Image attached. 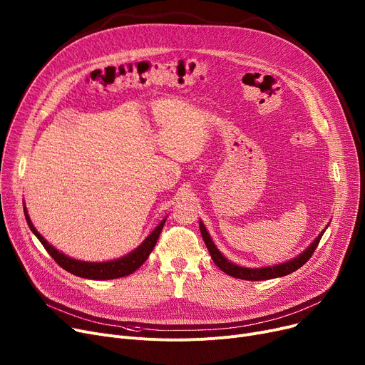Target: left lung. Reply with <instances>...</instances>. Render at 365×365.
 Instances as JSON below:
<instances>
[{
    "label": "left lung",
    "mask_w": 365,
    "mask_h": 365,
    "mask_svg": "<svg viewBox=\"0 0 365 365\" xmlns=\"http://www.w3.org/2000/svg\"><path fill=\"white\" fill-rule=\"evenodd\" d=\"M329 227V225L322 229V232L309 244V247L303 250L299 256H296L292 260H287L284 263H278L274 266H263V267H244V266H238L235 263H232L231 260H227L220 252L219 248L216 247V244L213 242L212 237H210L208 231L205 229L202 220H200V231L202 235V240L208 248V253L212 256L213 262L217 264V267L231 275L234 278H240V279H247V281H263V279H272V278H278V277H284L289 275L294 271H297L300 266H303L306 262L309 260V257L312 256V253L315 252V248L318 247V242L321 240V237L324 235L325 229Z\"/></svg>",
    "instance_id": "obj_1"
}]
</instances>
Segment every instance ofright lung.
Instances as JSON below:
<instances>
[{
    "instance_id": "right-lung-1",
    "label": "right lung",
    "mask_w": 365,
    "mask_h": 365,
    "mask_svg": "<svg viewBox=\"0 0 365 365\" xmlns=\"http://www.w3.org/2000/svg\"><path fill=\"white\" fill-rule=\"evenodd\" d=\"M25 205V204H24ZM24 212H25V217L26 222L31 227L32 234L40 240V242L44 245V248L47 250V253L59 263L65 271L76 275V277H81V278H87V279H115V278H121V277H127L130 274H133L136 269L145 263V260L149 257L150 252L153 250V247H155L158 237L163 231L164 223L167 220V216L160 222V225L153 229V231L143 240V242L138 247L134 248L133 252H130L128 255L120 257V259H113V260H108V262H84V260H78V259H73L66 256L65 253L57 250L56 247H53L47 240H44V237L36 231L35 226L32 225V220L28 215V210L26 207H24Z\"/></svg>"
}]
</instances>
